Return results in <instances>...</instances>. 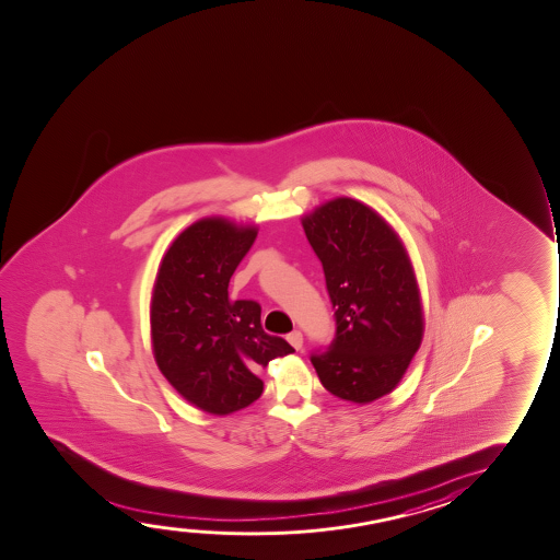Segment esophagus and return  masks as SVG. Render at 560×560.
<instances>
[{
	"instance_id": "esophagus-1",
	"label": "esophagus",
	"mask_w": 560,
	"mask_h": 560,
	"mask_svg": "<svg viewBox=\"0 0 560 560\" xmlns=\"http://www.w3.org/2000/svg\"><path fill=\"white\" fill-rule=\"evenodd\" d=\"M287 339H289L290 346L294 347L296 351H300L302 346H304V336H302V331L300 330L290 331L289 336H287Z\"/></svg>"
}]
</instances>
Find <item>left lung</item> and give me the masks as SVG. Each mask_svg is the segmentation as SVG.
<instances>
[{"instance_id": "1", "label": "left lung", "mask_w": 560, "mask_h": 560, "mask_svg": "<svg viewBox=\"0 0 560 560\" xmlns=\"http://www.w3.org/2000/svg\"><path fill=\"white\" fill-rule=\"evenodd\" d=\"M325 270L336 336L311 352L328 393L370 404L390 393L421 346L422 307L408 253L387 222L351 198L302 219Z\"/></svg>"}]
</instances>
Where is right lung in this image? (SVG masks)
<instances>
[{"instance_id": "obj_1", "label": "right lung", "mask_w": 560, "mask_h": 560, "mask_svg": "<svg viewBox=\"0 0 560 560\" xmlns=\"http://www.w3.org/2000/svg\"><path fill=\"white\" fill-rule=\"evenodd\" d=\"M255 240L253 226L201 219L172 243L154 281L156 364L185 400L208 413H234L258 400L260 370L294 351L264 331L258 302H230V277Z\"/></svg>"}]
</instances>
